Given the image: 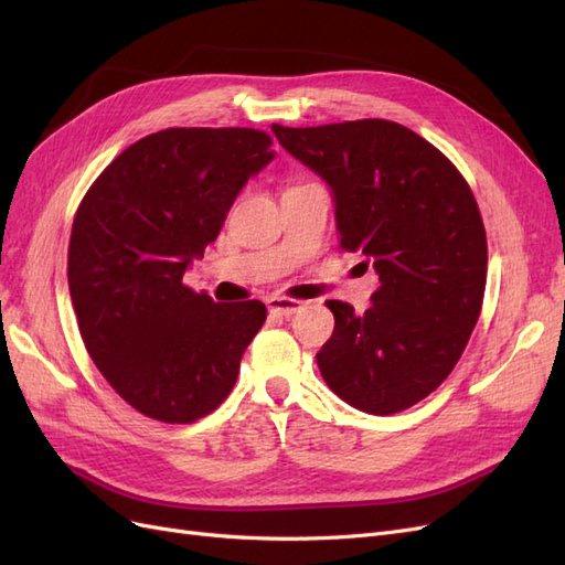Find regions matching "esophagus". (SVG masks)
<instances>
[{"label":"esophagus","mask_w":565,"mask_h":565,"mask_svg":"<svg viewBox=\"0 0 565 565\" xmlns=\"http://www.w3.org/2000/svg\"><path fill=\"white\" fill-rule=\"evenodd\" d=\"M299 309H301V301L289 299V297H276L268 301V311L280 316V318H292Z\"/></svg>","instance_id":"esophagus-1"}]
</instances>
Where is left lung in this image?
<instances>
[{"mask_svg":"<svg viewBox=\"0 0 565 565\" xmlns=\"http://www.w3.org/2000/svg\"><path fill=\"white\" fill-rule=\"evenodd\" d=\"M270 129L332 185L339 249L363 252L382 282L363 316L328 301L322 380L367 415L413 407L448 380L481 316L488 241L467 179L391 119Z\"/></svg>","mask_w":565,"mask_h":565,"instance_id":"left-lung-1","label":"left lung"}]
</instances>
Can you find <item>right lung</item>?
<instances>
[{
	"mask_svg": "<svg viewBox=\"0 0 565 565\" xmlns=\"http://www.w3.org/2000/svg\"><path fill=\"white\" fill-rule=\"evenodd\" d=\"M270 146L249 127L156 131L119 152L75 212L67 287L82 341L117 396L150 419L214 413L266 320L262 301L216 303L183 273L276 156Z\"/></svg>",
	"mask_w": 565,
	"mask_h": 565,
	"instance_id": "right-lung-1",
	"label": "right lung"
}]
</instances>
